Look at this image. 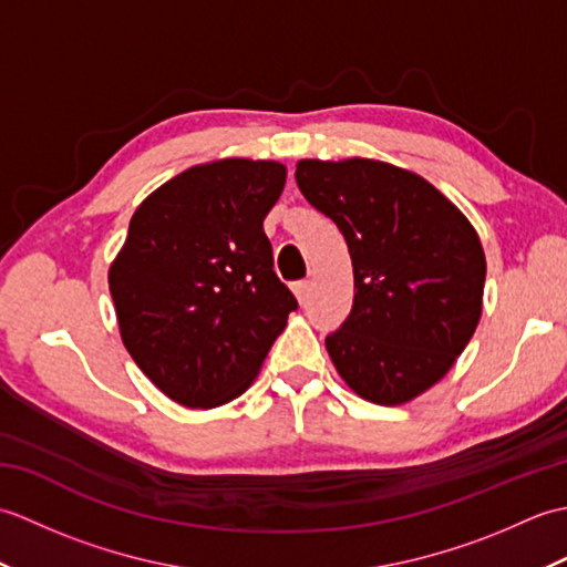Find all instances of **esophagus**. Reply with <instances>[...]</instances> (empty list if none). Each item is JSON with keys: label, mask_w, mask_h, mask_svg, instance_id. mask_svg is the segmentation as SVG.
Instances as JSON below:
<instances>
[{"label": "esophagus", "mask_w": 567, "mask_h": 567, "mask_svg": "<svg viewBox=\"0 0 567 567\" xmlns=\"http://www.w3.org/2000/svg\"><path fill=\"white\" fill-rule=\"evenodd\" d=\"M292 290H295V297L299 299V302H307L309 290H311V282L309 280H299V282L292 285Z\"/></svg>", "instance_id": "34e87169"}]
</instances>
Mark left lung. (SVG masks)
I'll use <instances>...</instances> for the list:
<instances>
[{
    "instance_id": "8db88e82",
    "label": "left lung",
    "mask_w": 567,
    "mask_h": 567,
    "mask_svg": "<svg viewBox=\"0 0 567 567\" xmlns=\"http://www.w3.org/2000/svg\"><path fill=\"white\" fill-rule=\"evenodd\" d=\"M295 177L353 262L351 317L327 339L333 368L372 404L416 400L445 378L483 315L475 226L429 179L384 161L305 158Z\"/></svg>"
}]
</instances>
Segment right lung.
<instances>
[{
  "instance_id": "obj_1",
  "label": "right lung",
  "mask_w": 567,
  "mask_h": 567,
  "mask_svg": "<svg viewBox=\"0 0 567 567\" xmlns=\"http://www.w3.org/2000/svg\"><path fill=\"white\" fill-rule=\"evenodd\" d=\"M285 179L277 161H209L153 189L131 216L110 265L118 333L177 404L214 409L244 394L297 309L262 231Z\"/></svg>"
}]
</instances>
